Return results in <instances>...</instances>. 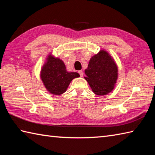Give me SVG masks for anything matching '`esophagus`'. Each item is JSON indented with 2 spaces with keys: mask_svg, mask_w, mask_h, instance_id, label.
I'll list each match as a JSON object with an SVG mask.
<instances>
[{
  "mask_svg": "<svg viewBox=\"0 0 155 155\" xmlns=\"http://www.w3.org/2000/svg\"><path fill=\"white\" fill-rule=\"evenodd\" d=\"M78 73H79L81 77H83V71H78Z\"/></svg>",
  "mask_w": 155,
  "mask_h": 155,
  "instance_id": "esophagus-1",
  "label": "esophagus"
}]
</instances>
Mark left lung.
I'll return each mask as SVG.
<instances>
[{"instance_id": "1", "label": "left lung", "mask_w": 155, "mask_h": 155, "mask_svg": "<svg viewBox=\"0 0 155 155\" xmlns=\"http://www.w3.org/2000/svg\"><path fill=\"white\" fill-rule=\"evenodd\" d=\"M87 81L93 93L104 95L113 91L118 77V68L108 52L101 51L91 58L85 70Z\"/></svg>"}]
</instances>
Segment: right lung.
<instances>
[{"instance_id":"add662e5","label":"right lung","mask_w":155,"mask_h":155,"mask_svg":"<svg viewBox=\"0 0 155 155\" xmlns=\"http://www.w3.org/2000/svg\"><path fill=\"white\" fill-rule=\"evenodd\" d=\"M79 77L77 72H67L63 61L51 55L48 57L47 62L42 67L41 73L46 88L55 95L64 93L72 80Z\"/></svg>"}]
</instances>
